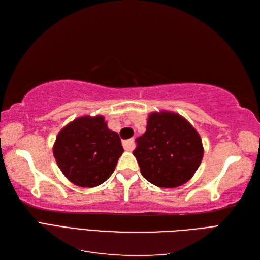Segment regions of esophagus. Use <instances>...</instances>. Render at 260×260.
I'll return each instance as SVG.
<instances>
[{
    "label": "esophagus",
    "mask_w": 260,
    "mask_h": 260,
    "mask_svg": "<svg viewBox=\"0 0 260 260\" xmlns=\"http://www.w3.org/2000/svg\"><path fill=\"white\" fill-rule=\"evenodd\" d=\"M122 146H123V148L125 149V151H132V149L135 148V140L129 139V140L123 141Z\"/></svg>",
    "instance_id": "34e87169"
}]
</instances>
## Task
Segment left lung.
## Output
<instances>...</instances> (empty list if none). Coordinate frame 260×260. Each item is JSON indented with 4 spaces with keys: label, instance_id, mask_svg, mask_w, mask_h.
I'll return each mask as SVG.
<instances>
[{
    "label": "left lung",
    "instance_id": "left-lung-1",
    "mask_svg": "<svg viewBox=\"0 0 260 260\" xmlns=\"http://www.w3.org/2000/svg\"><path fill=\"white\" fill-rule=\"evenodd\" d=\"M133 155L148 182L177 187L194 176L204 148L198 131L184 117L161 111L149 114L146 131L137 139Z\"/></svg>",
    "mask_w": 260,
    "mask_h": 260
}]
</instances>
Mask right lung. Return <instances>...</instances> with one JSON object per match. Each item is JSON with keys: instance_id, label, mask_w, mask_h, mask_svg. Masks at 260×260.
<instances>
[{"instance_id": "right-lung-1", "label": "right lung", "mask_w": 260, "mask_h": 260, "mask_svg": "<svg viewBox=\"0 0 260 260\" xmlns=\"http://www.w3.org/2000/svg\"><path fill=\"white\" fill-rule=\"evenodd\" d=\"M123 153L118 133L109 130L104 117L82 116L69 122L56 137L53 154L70 182L94 187L112 176Z\"/></svg>"}]
</instances>
